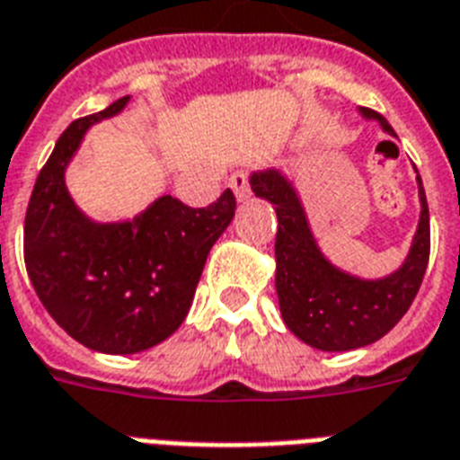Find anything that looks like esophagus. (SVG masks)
<instances>
[{"label": "esophagus", "instance_id": "obj_1", "mask_svg": "<svg viewBox=\"0 0 460 460\" xmlns=\"http://www.w3.org/2000/svg\"><path fill=\"white\" fill-rule=\"evenodd\" d=\"M230 190L234 192L237 201H244L249 197V172L237 171L230 175Z\"/></svg>", "mask_w": 460, "mask_h": 460}]
</instances>
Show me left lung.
<instances>
[{"label": "left lung", "mask_w": 460, "mask_h": 460, "mask_svg": "<svg viewBox=\"0 0 460 460\" xmlns=\"http://www.w3.org/2000/svg\"><path fill=\"white\" fill-rule=\"evenodd\" d=\"M363 119L377 120L387 135L396 132L385 116L358 109ZM420 218L406 259L394 273L366 280L328 261L315 242L296 187L282 171L252 172L256 197L278 213L275 234V289L289 332L321 351H351L368 347L394 328L416 299L429 259V211L418 175Z\"/></svg>", "instance_id": "left-lung-1"}]
</instances>
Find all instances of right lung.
Here are the masks:
<instances>
[{
    "label": "right lung",
    "mask_w": 460,
    "mask_h": 460,
    "mask_svg": "<svg viewBox=\"0 0 460 460\" xmlns=\"http://www.w3.org/2000/svg\"><path fill=\"white\" fill-rule=\"evenodd\" d=\"M73 120L40 171L25 213V268L42 306L73 340L102 354H137L168 340L192 306L207 256L234 216V194L190 208L164 194L130 220L87 218L66 187V168L94 123Z\"/></svg>",
    "instance_id": "obj_1"
}]
</instances>
